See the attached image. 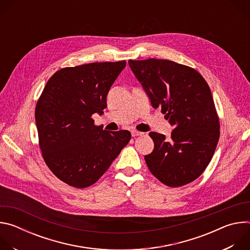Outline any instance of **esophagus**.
<instances>
[{
  "mask_svg": "<svg viewBox=\"0 0 250 250\" xmlns=\"http://www.w3.org/2000/svg\"><path fill=\"white\" fill-rule=\"evenodd\" d=\"M142 134H144V132L138 131V130H135V129H132V130H131V135H132L133 137H135V136H139V135H142Z\"/></svg>",
  "mask_w": 250,
  "mask_h": 250,
  "instance_id": "34e87169",
  "label": "esophagus"
}]
</instances>
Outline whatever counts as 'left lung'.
<instances>
[{
	"label": "left lung",
	"mask_w": 250,
	"mask_h": 250,
	"mask_svg": "<svg viewBox=\"0 0 250 250\" xmlns=\"http://www.w3.org/2000/svg\"><path fill=\"white\" fill-rule=\"evenodd\" d=\"M154 109L174 126L171 138L150 132V172L169 187L191 183L205 171L220 138V122L209 87L197 70L166 59L128 60Z\"/></svg>",
	"instance_id": "8db88e82"
}]
</instances>
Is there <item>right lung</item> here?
I'll use <instances>...</instances> for the list:
<instances>
[{"label":"right lung","instance_id":"add662e5","mask_svg":"<svg viewBox=\"0 0 250 250\" xmlns=\"http://www.w3.org/2000/svg\"><path fill=\"white\" fill-rule=\"evenodd\" d=\"M125 60L95 62L58 70L35 106L40 147L52 173L64 183L86 188L96 183L130 140L128 130L94 125L106 95L125 67Z\"/></svg>","mask_w":250,"mask_h":250}]
</instances>
